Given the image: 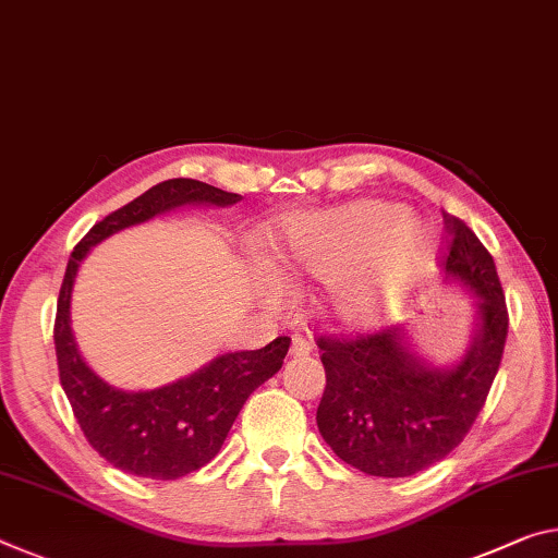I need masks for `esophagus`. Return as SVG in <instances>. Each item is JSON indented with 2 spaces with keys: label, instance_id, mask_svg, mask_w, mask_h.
<instances>
[{
  "label": "esophagus",
  "instance_id": "1",
  "mask_svg": "<svg viewBox=\"0 0 558 558\" xmlns=\"http://www.w3.org/2000/svg\"><path fill=\"white\" fill-rule=\"evenodd\" d=\"M311 352H313L311 342H307L305 338H293V344H290V355L305 357V355H311Z\"/></svg>",
  "mask_w": 558,
  "mask_h": 558
}]
</instances>
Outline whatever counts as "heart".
Instances as JSON below:
<instances>
[{
    "label": "heart",
    "mask_w": 558,
    "mask_h": 558,
    "mask_svg": "<svg viewBox=\"0 0 558 558\" xmlns=\"http://www.w3.org/2000/svg\"><path fill=\"white\" fill-rule=\"evenodd\" d=\"M270 265L282 276L330 282L325 307L335 323L362 327L435 272L437 238L397 203L357 201L280 218ZM276 293V282L268 280Z\"/></svg>",
    "instance_id": "obj_1"
}]
</instances>
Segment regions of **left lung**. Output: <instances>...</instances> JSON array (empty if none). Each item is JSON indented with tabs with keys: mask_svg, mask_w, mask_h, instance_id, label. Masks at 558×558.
Instances as JSON below:
<instances>
[{
	"mask_svg": "<svg viewBox=\"0 0 558 558\" xmlns=\"http://www.w3.org/2000/svg\"><path fill=\"white\" fill-rule=\"evenodd\" d=\"M452 235L447 280L472 300L464 355L437 365L404 325L360 340L320 338L325 392L317 429L344 464L369 476H410L437 464L466 437L497 377L509 315L494 258L470 228L445 216Z\"/></svg>",
	"mask_w": 558,
	"mask_h": 558,
	"instance_id": "obj_1",
	"label": "left lung"
}]
</instances>
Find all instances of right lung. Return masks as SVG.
I'll return each mask as SVG.
<instances>
[{"mask_svg":"<svg viewBox=\"0 0 558 558\" xmlns=\"http://www.w3.org/2000/svg\"><path fill=\"white\" fill-rule=\"evenodd\" d=\"M238 201L243 196L203 181H163L96 223L66 263L54 323L59 379L88 445L121 472L166 482L208 464L223 447L247 397L282 367L290 338L272 340L260 350L226 352L156 390H119L86 365L74 340L72 293L78 268L94 245L131 226L175 208H226Z\"/></svg>","mask_w":558,"mask_h":558,"instance_id":"right-lung-1","label":"right lung"}]
</instances>
